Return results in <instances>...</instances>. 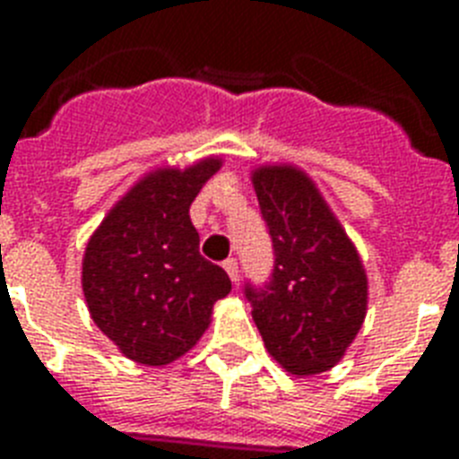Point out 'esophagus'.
I'll return each instance as SVG.
<instances>
[{
	"instance_id": "34e87169",
	"label": "esophagus",
	"mask_w": 459,
	"mask_h": 459,
	"mask_svg": "<svg viewBox=\"0 0 459 459\" xmlns=\"http://www.w3.org/2000/svg\"><path fill=\"white\" fill-rule=\"evenodd\" d=\"M223 269H226V273H229V279L233 281V283H238V279H240V269H238V262L233 257L226 259L223 262Z\"/></svg>"
}]
</instances>
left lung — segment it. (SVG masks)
I'll use <instances>...</instances> for the list:
<instances>
[{"label": "left lung", "instance_id": "1", "mask_svg": "<svg viewBox=\"0 0 459 459\" xmlns=\"http://www.w3.org/2000/svg\"><path fill=\"white\" fill-rule=\"evenodd\" d=\"M252 186L276 255L269 286L245 288L252 319L288 374L333 369L367 316L369 281L359 252L300 166H257Z\"/></svg>", "mask_w": 459, "mask_h": 459}]
</instances>
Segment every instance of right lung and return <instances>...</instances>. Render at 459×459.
Masks as SVG:
<instances>
[{
  "mask_svg": "<svg viewBox=\"0 0 459 459\" xmlns=\"http://www.w3.org/2000/svg\"><path fill=\"white\" fill-rule=\"evenodd\" d=\"M221 157L157 166L107 212L82 255V295L97 328L124 357L164 367L193 350L230 293L221 266L200 255L190 204Z\"/></svg>",
  "mask_w": 459,
  "mask_h": 459,
  "instance_id": "add662e5",
  "label": "right lung"
}]
</instances>
